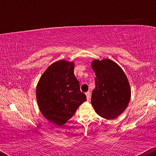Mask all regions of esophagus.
<instances>
[{
  "label": "esophagus",
  "instance_id": "obj_1",
  "mask_svg": "<svg viewBox=\"0 0 156 156\" xmlns=\"http://www.w3.org/2000/svg\"><path fill=\"white\" fill-rule=\"evenodd\" d=\"M90 95H91V94H90V92H89V91L86 93V96H87V101H89V99H90Z\"/></svg>",
  "mask_w": 156,
  "mask_h": 156
}]
</instances>
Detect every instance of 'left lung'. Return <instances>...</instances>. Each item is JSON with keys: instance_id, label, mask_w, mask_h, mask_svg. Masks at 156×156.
Segmentation results:
<instances>
[{"instance_id": "left-lung-1", "label": "left lung", "mask_w": 156, "mask_h": 156, "mask_svg": "<svg viewBox=\"0 0 156 156\" xmlns=\"http://www.w3.org/2000/svg\"><path fill=\"white\" fill-rule=\"evenodd\" d=\"M92 67L95 73V89L92 103L97 114L113 119L125 110L130 99V87L124 71L117 63L105 58L94 60Z\"/></svg>"}]
</instances>
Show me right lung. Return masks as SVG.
<instances>
[{"mask_svg":"<svg viewBox=\"0 0 156 156\" xmlns=\"http://www.w3.org/2000/svg\"><path fill=\"white\" fill-rule=\"evenodd\" d=\"M73 62L59 60L50 65L37 86V101L42 115L57 125H63L83 102Z\"/></svg>","mask_w":156,"mask_h":156,"instance_id":"obj_1","label":"right lung"}]
</instances>
